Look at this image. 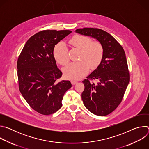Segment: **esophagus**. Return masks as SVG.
Here are the masks:
<instances>
[{"label": "esophagus", "instance_id": "1", "mask_svg": "<svg viewBox=\"0 0 149 149\" xmlns=\"http://www.w3.org/2000/svg\"><path fill=\"white\" fill-rule=\"evenodd\" d=\"M71 84H72V85H75V84H76L78 82V81H75V80H71Z\"/></svg>", "mask_w": 149, "mask_h": 149}]
</instances>
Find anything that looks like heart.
I'll list each match as a JSON object with an SVG mask.
<instances>
[{"label": "heart", "instance_id": "obj_1", "mask_svg": "<svg viewBox=\"0 0 149 149\" xmlns=\"http://www.w3.org/2000/svg\"><path fill=\"white\" fill-rule=\"evenodd\" d=\"M70 43L81 49L79 61L69 63L63 69L66 78L75 80L86 76L91 69L96 68L101 63L103 57V48L98 42H92L90 38L77 35L70 40ZM56 61L64 65L69 60V53L67 45L62 42L58 44L54 51Z\"/></svg>", "mask_w": 149, "mask_h": 149}]
</instances>
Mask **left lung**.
<instances>
[{"label": "left lung", "mask_w": 149, "mask_h": 149, "mask_svg": "<svg viewBox=\"0 0 149 149\" xmlns=\"http://www.w3.org/2000/svg\"><path fill=\"white\" fill-rule=\"evenodd\" d=\"M95 39L103 48L100 65L82 82L85 88L81 94L83 103L94 114L104 116L113 112L120 104L129 83V73L125 52L110 33L103 30L85 28L75 31ZM89 79L97 81V84Z\"/></svg>", "instance_id": "1"}]
</instances>
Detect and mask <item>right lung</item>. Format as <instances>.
<instances>
[{
    "instance_id": "add662e5",
    "label": "right lung",
    "mask_w": 149,
    "mask_h": 149,
    "mask_svg": "<svg viewBox=\"0 0 149 149\" xmlns=\"http://www.w3.org/2000/svg\"><path fill=\"white\" fill-rule=\"evenodd\" d=\"M72 32L45 30L26 42L17 62L20 92L36 111L49 115L62 107L65 93L72 87L70 81L57 82L62 72L54 56L55 46Z\"/></svg>"
}]
</instances>
